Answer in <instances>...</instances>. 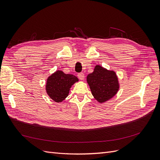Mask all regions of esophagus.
Instances as JSON below:
<instances>
[{
  "label": "esophagus",
  "mask_w": 160,
  "mask_h": 160,
  "mask_svg": "<svg viewBox=\"0 0 160 160\" xmlns=\"http://www.w3.org/2000/svg\"><path fill=\"white\" fill-rule=\"evenodd\" d=\"M77 76H78L79 79L80 80H83L85 78V74L83 72H79V73H78V75H77Z\"/></svg>",
  "instance_id": "1"
}]
</instances>
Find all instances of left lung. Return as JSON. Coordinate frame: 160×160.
Segmentation results:
<instances>
[{
	"label": "left lung",
	"instance_id": "8db88e82",
	"mask_svg": "<svg viewBox=\"0 0 160 160\" xmlns=\"http://www.w3.org/2000/svg\"><path fill=\"white\" fill-rule=\"evenodd\" d=\"M87 81L92 95L100 103L112 98L119 89L115 72L106 69L100 65H95L93 72L87 77Z\"/></svg>",
	"mask_w": 160,
	"mask_h": 160
}]
</instances>
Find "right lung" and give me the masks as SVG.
I'll return each mask as SVG.
<instances>
[{
  "instance_id": "1",
  "label": "right lung",
  "mask_w": 160,
  "mask_h": 160,
  "mask_svg": "<svg viewBox=\"0 0 160 160\" xmlns=\"http://www.w3.org/2000/svg\"><path fill=\"white\" fill-rule=\"evenodd\" d=\"M78 81L76 76L58 70L47 79V93L55 102H62L68 96L71 86Z\"/></svg>"
}]
</instances>
